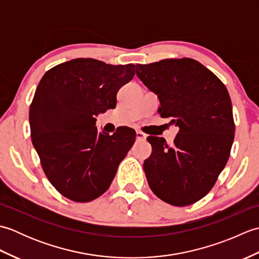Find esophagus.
<instances>
[{
    "instance_id": "1",
    "label": "esophagus",
    "mask_w": 259,
    "mask_h": 259,
    "mask_svg": "<svg viewBox=\"0 0 259 259\" xmlns=\"http://www.w3.org/2000/svg\"><path fill=\"white\" fill-rule=\"evenodd\" d=\"M136 138H137V140L142 141V140H146L147 136L144 133H141V131H137V133H136Z\"/></svg>"
}]
</instances>
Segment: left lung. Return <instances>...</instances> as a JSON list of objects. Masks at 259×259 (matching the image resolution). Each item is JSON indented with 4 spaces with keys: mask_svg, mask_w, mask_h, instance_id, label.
<instances>
[{
    "mask_svg": "<svg viewBox=\"0 0 259 259\" xmlns=\"http://www.w3.org/2000/svg\"><path fill=\"white\" fill-rule=\"evenodd\" d=\"M136 73L157 95L161 117L179 128L171 146L161 137L147 138L152 147L144 162L148 184L170 205H191L210 191L228 161L235 136L229 93L194 59L137 64Z\"/></svg>",
    "mask_w": 259,
    "mask_h": 259,
    "instance_id": "8db88e82",
    "label": "left lung"
}]
</instances>
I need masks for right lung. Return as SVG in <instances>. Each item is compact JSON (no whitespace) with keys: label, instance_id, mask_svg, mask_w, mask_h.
I'll return each instance as SVG.
<instances>
[{"label":"right lung","instance_id":"obj_1","mask_svg":"<svg viewBox=\"0 0 259 259\" xmlns=\"http://www.w3.org/2000/svg\"><path fill=\"white\" fill-rule=\"evenodd\" d=\"M135 67L73 59L49 70L36 88L29 113L32 144L49 181L71 200L88 202L106 192L135 144L134 129L109 136L96 126L99 114L115 108Z\"/></svg>","mask_w":259,"mask_h":259}]
</instances>
